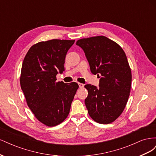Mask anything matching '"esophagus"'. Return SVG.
Segmentation results:
<instances>
[{
	"instance_id": "1",
	"label": "esophagus",
	"mask_w": 156,
	"mask_h": 156,
	"mask_svg": "<svg viewBox=\"0 0 156 156\" xmlns=\"http://www.w3.org/2000/svg\"><path fill=\"white\" fill-rule=\"evenodd\" d=\"M78 84H79V87L80 88H83L84 86V84L81 83H78Z\"/></svg>"
}]
</instances>
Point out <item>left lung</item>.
I'll return each instance as SVG.
<instances>
[{"label": "left lung", "mask_w": 156, "mask_h": 156, "mask_svg": "<svg viewBox=\"0 0 156 156\" xmlns=\"http://www.w3.org/2000/svg\"><path fill=\"white\" fill-rule=\"evenodd\" d=\"M76 45L84 51L92 73L100 78L98 88L84 86L88 114L98 123H111L123 112L129 96L131 72L126 55L119 44L103 36L79 40Z\"/></svg>", "instance_id": "8db88e82"}]
</instances>
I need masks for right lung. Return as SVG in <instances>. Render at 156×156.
Here are the masks:
<instances>
[{"label": "right lung", "mask_w": 156, "mask_h": 156, "mask_svg": "<svg viewBox=\"0 0 156 156\" xmlns=\"http://www.w3.org/2000/svg\"><path fill=\"white\" fill-rule=\"evenodd\" d=\"M75 40H51L32 45L23 60L20 84L27 105L36 119L55 126L66 119L79 85L56 82L65 70L68 51Z\"/></svg>", "instance_id": "add662e5"}]
</instances>
